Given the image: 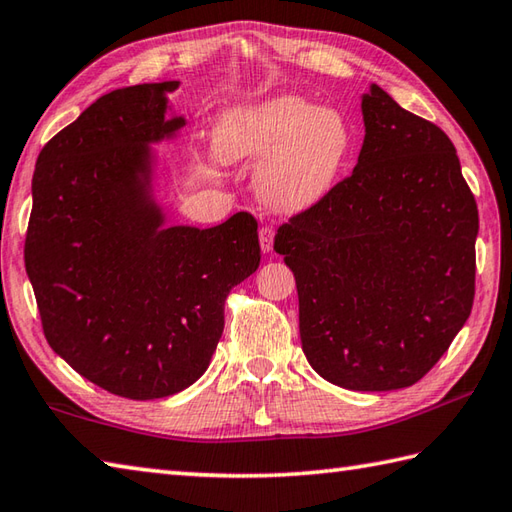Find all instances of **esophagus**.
I'll return each mask as SVG.
<instances>
[{"instance_id":"34e87169","label":"esophagus","mask_w":512,"mask_h":512,"mask_svg":"<svg viewBox=\"0 0 512 512\" xmlns=\"http://www.w3.org/2000/svg\"><path fill=\"white\" fill-rule=\"evenodd\" d=\"M273 239H275V230L270 226L259 228V246H262L264 253H270L273 250Z\"/></svg>"}]
</instances>
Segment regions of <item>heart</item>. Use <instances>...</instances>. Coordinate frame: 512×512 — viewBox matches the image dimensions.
I'll list each match as a JSON object with an SVG mask.
<instances>
[{
  "label": "heart",
  "instance_id": "obj_1",
  "mask_svg": "<svg viewBox=\"0 0 512 512\" xmlns=\"http://www.w3.org/2000/svg\"><path fill=\"white\" fill-rule=\"evenodd\" d=\"M217 144L233 162H262L257 190L266 204L297 210L326 195L353 144L346 119L297 95L239 108L219 126Z\"/></svg>",
  "mask_w": 512,
  "mask_h": 512
}]
</instances>
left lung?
I'll list each match as a JSON object with an SVG mask.
<instances>
[{"label": "left lung", "mask_w": 512, "mask_h": 512, "mask_svg": "<svg viewBox=\"0 0 512 512\" xmlns=\"http://www.w3.org/2000/svg\"><path fill=\"white\" fill-rule=\"evenodd\" d=\"M353 173L277 228L308 364L348 390L417 384L475 299L477 202L442 128L373 84Z\"/></svg>", "instance_id": "1"}]
</instances>
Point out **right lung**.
<instances>
[{"mask_svg":"<svg viewBox=\"0 0 512 512\" xmlns=\"http://www.w3.org/2000/svg\"><path fill=\"white\" fill-rule=\"evenodd\" d=\"M177 82L119 88L42 148L24 262L46 342L88 382L126 399L188 388L210 364L230 290L259 266L257 219L162 226L146 195L150 142Z\"/></svg>","mask_w":512,"mask_h":512,"instance_id":"right-lung-1","label":"right lung"}]
</instances>
